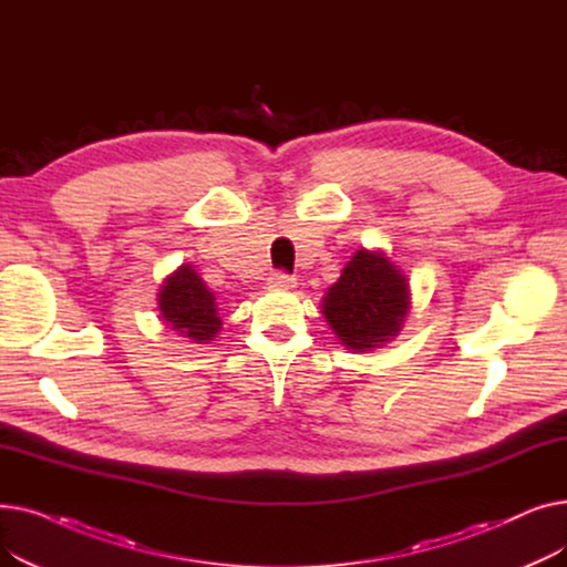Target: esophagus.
Listing matches in <instances>:
<instances>
[{
    "label": "esophagus",
    "mask_w": 567,
    "mask_h": 567,
    "mask_svg": "<svg viewBox=\"0 0 567 567\" xmlns=\"http://www.w3.org/2000/svg\"><path fill=\"white\" fill-rule=\"evenodd\" d=\"M268 285L278 287V289H291V287H296V278L285 271H276V274H271V278H268Z\"/></svg>",
    "instance_id": "obj_1"
}]
</instances>
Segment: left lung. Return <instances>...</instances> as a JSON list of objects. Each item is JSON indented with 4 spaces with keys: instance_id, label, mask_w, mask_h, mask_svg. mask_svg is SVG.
<instances>
[{
    "instance_id": "obj_1",
    "label": "left lung",
    "mask_w": 567,
    "mask_h": 567,
    "mask_svg": "<svg viewBox=\"0 0 567 567\" xmlns=\"http://www.w3.org/2000/svg\"><path fill=\"white\" fill-rule=\"evenodd\" d=\"M409 310V285L395 264L381 252L359 250L340 280L326 291L321 312L340 342L370 351L391 342Z\"/></svg>"
}]
</instances>
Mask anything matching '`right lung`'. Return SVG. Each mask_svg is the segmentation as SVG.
Instances as JSON below:
<instances>
[{"label":"right lung","mask_w":567,"mask_h":567,"mask_svg":"<svg viewBox=\"0 0 567 567\" xmlns=\"http://www.w3.org/2000/svg\"><path fill=\"white\" fill-rule=\"evenodd\" d=\"M158 306L163 321L169 329L197 344L214 340L220 331V317L214 293L206 289L195 268L188 264L169 276L158 293Z\"/></svg>","instance_id":"add662e5"}]
</instances>
